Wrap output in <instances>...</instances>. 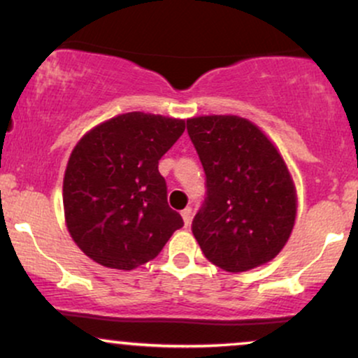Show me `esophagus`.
Returning <instances> with one entry per match:
<instances>
[{
    "label": "esophagus",
    "instance_id": "34e87169",
    "mask_svg": "<svg viewBox=\"0 0 358 358\" xmlns=\"http://www.w3.org/2000/svg\"><path fill=\"white\" fill-rule=\"evenodd\" d=\"M192 207H187V208H183L182 210V217H183V222H185V225H188L192 222Z\"/></svg>",
    "mask_w": 358,
    "mask_h": 358
}]
</instances>
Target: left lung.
<instances>
[{
  "instance_id": "obj_1",
  "label": "left lung",
  "mask_w": 358,
  "mask_h": 358,
  "mask_svg": "<svg viewBox=\"0 0 358 358\" xmlns=\"http://www.w3.org/2000/svg\"><path fill=\"white\" fill-rule=\"evenodd\" d=\"M187 131L207 187L192 222L203 256L229 273L269 262L285 248L296 219V192L285 159L244 117H193Z\"/></svg>"
}]
</instances>
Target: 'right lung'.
<instances>
[{
	"instance_id": "obj_1",
	"label": "right lung",
	"mask_w": 358,
	"mask_h": 358,
	"mask_svg": "<svg viewBox=\"0 0 358 358\" xmlns=\"http://www.w3.org/2000/svg\"><path fill=\"white\" fill-rule=\"evenodd\" d=\"M183 131L182 119L127 113L77 143L64 176V212L85 256L131 271L158 256L183 227L158 171V162Z\"/></svg>"
}]
</instances>
